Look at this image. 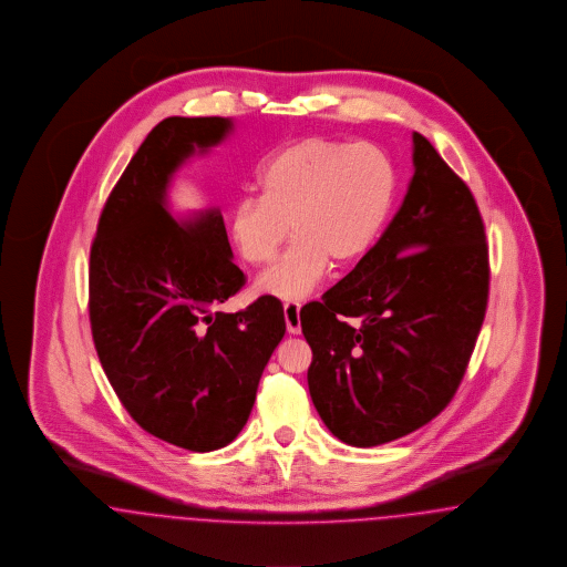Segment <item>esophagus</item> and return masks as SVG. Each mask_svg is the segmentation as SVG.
Here are the masks:
<instances>
[{
	"label": "esophagus",
	"mask_w": 567,
	"mask_h": 567,
	"mask_svg": "<svg viewBox=\"0 0 567 567\" xmlns=\"http://www.w3.org/2000/svg\"><path fill=\"white\" fill-rule=\"evenodd\" d=\"M284 316H286L288 332L298 334L300 332V305L298 302H286L284 305Z\"/></svg>",
	"instance_id": "1"
}]
</instances>
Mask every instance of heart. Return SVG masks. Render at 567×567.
<instances>
[{
    "instance_id": "1",
    "label": "heart",
    "mask_w": 567,
    "mask_h": 567,
    "mask_svg": "<svg viewBox=\"0 0 567 567\" xmlns=\"http://www.w3.org/2000/svg\"><path fill=\"white\" fill-rule=\"evenodd\" d=\"M256 189L258 198L230 213L233 239L249 265L265 267L290 226L292 245L258 288L295 300L324 279L330 262L348 267L371 249L392 209L396 173L371 143L309 136L272 151L258 166Z\"/></svg>"
}]
</instances>
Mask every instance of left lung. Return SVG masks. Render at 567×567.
<instances>
[{
    "label": "left lung",
    "mask_w": 567,
    "mask_h": 567,
    "mask_svg": "<svg viewBox=\"0 0 567 567\" xmlns=\"http://www.w3.org/2000/svg\"><path fill=\"white\" fill-rule=\"evenodd\" d=\"M414 177L380 240L322 300L300 309L311 401L357 447L394 442L452 401L488 300L476 200L414 132Z\"/></svg>",
    "instance_id": "1"
}]
</instances>
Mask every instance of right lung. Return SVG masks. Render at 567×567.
<instances>
[{
	"instance_id": "add662e5",
	"label": "right lung",
	"mask_w": 567,
	"mask_h": 567,
	"mask_svg": "<svg viewBox=\"0 0 567 567\" xmlns=\"http://www.w3.org/2000/svg\"><path fill=\"white\" fill-rule=\"evenodd\" d=\"M230 132L226 117L159 121L113 187L90 254L91 334L111 386L147 433L192 452L239 435L286 334L275 297L217 311L245 286L219 209L181 221L168 210L181 164Z\"/></svg>"
}]
</instances>
